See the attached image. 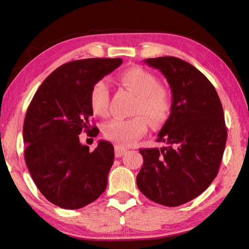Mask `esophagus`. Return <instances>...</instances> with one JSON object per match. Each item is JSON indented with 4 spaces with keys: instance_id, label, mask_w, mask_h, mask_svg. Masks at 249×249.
Listing matches in <instances>:
<instances>
[{
    "instance_id": "obj_1",
    "label": "esophagus",
    "mask_w": 249,
    "mask_h": 249,
    "mask_svg": "<svg viewBox=\"0 0 249 249\" xmlns=\"http://www.w3.org/2000/svg\"><path fill=\"white\" fill-rule=\"evenodd\" d=\"M125 152H126L125 148L121 147L119 144L115 145V155H116V157H121L124 154H125Z\"/></svg>"
}]
</instances>
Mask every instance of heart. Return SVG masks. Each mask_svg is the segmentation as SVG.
Listing matches in <instances>:
<instances>
[{
    "instance_id": "obj_1",
    "label": "heart",
    "mask_w": 249,
    "mask_h": 249,
    "mask_svg": "<svg viewBox=\"0 0 249 249\" xmlns=\"http://www.w3.org/2000/svg\"><path fill=\"white\" fill-rule=\"evenodd\" d=\"M121 83L137 95L135 113L129 119H113L104 126L106 138L119 145H129L148 132L151 123L165 124L171 114V97L168 89L160 86L157 78L139 66H132L121 72ZM89 105L98 116L105 117L110 107V88L105 79L96 81L89 92Z\"/></svg>"
}]
</instances>
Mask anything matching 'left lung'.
I'll return each mask as SVG.
<instances>
[{"instance_id": "1", "label": "left lung", "mask_w": 249, "mask_h": 249, "mask_svg": "<svg viewBox=\"0 0 249 249\" xmlns=\"http://www.w3.org/2000/svg\"><path fill=\"white\" fill-rule=\"evenodd\" d=\"M144 62L166 77L173 100L157 138L167 145L141 149L136 183L151 201L175 207L198 196L219 172L227 139L223 107L212 83L190 63L175 57Z\"/></svg>"}]
</instances>
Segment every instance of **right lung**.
Here are the masks:
<instances>
[{
  "label": "right lung",
  "mask_w": 249,
  "mask_h": 249,
  "mask_svg": "<svg viewBox=\"0 0 249 249\" xmlns=\"http://www.w3.org/2000/svg\"><path fill=\"white\" fill-rule=\"evenodd\" d=\"M121 63V58H90L62 64L30 101L23 125L24 156L36 186L59 207L82 208L106 190L113 144L100 141L89 151L78 135L84 131L96 137L99 133L89 124L90 89Z\"/></svg>",
  "instance_id": "obj_1"
}]
</instances>
